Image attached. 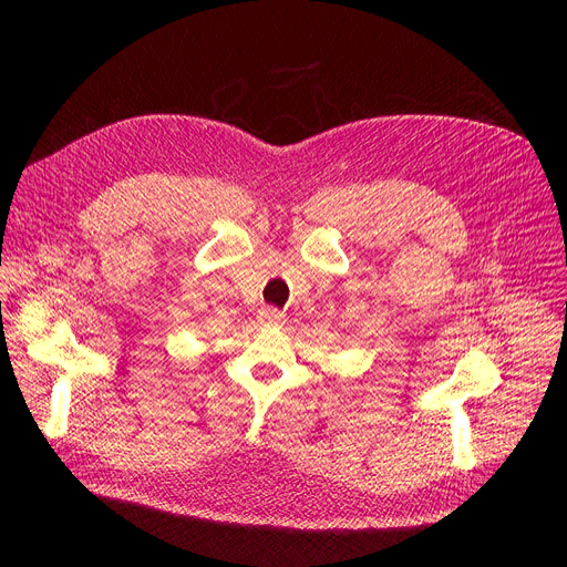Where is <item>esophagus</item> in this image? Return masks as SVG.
<instances>
[{
  "instance_id": "34e87169",
  "label": "esophagus",
  "mask_w": 567,
  "mask_h": 567,
  "mask_svg": "<svg viewBox=\"0 0 567 567\" xmlns=\"http://www.w3.org/2000/svg\"><path fill=\"white\" fill-rule=\"evenodd\" d=\"M259 321L261 323H266V326H280L282 321H285V312H280L278 308H264L261 312H259Z\"/></svg>"
}]
</instances>
